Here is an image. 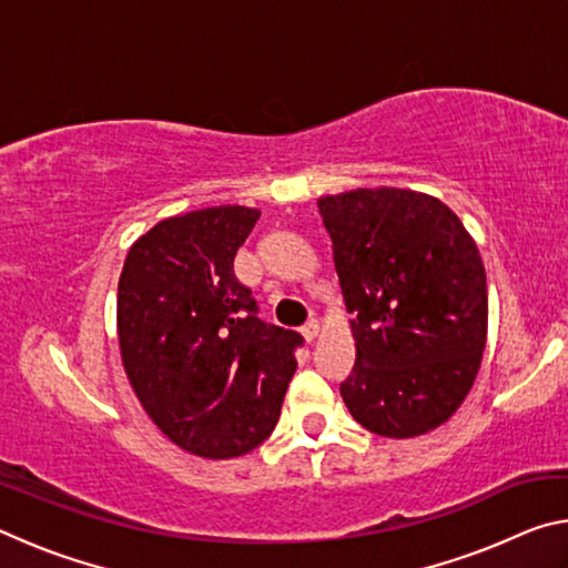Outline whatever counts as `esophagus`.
<instances>
[{
	"label": "esophagus",
	"instance_id": "obj_1",
	"mask_svg": "<svg viewBox=\"0 0 568 568\" xmlns=\"http://www.w3.org/2000/svg\"><path fill=\"white\" fill-rule=\"evenodd\" d=\"M301 333H303V338L307 341V343H311V341H315V338H318V333H321V323L318 321H307L305 325H303V328H301Z\"/></svg>",
	"mask_w": 568,
	"mask_h": 568
}]
</instances>
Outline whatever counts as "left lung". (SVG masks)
Here are the masks:
<instances>
[{
  "mask_svg": "<svg viewBox=\"0 0 568 568\" xmlns=\"http://www.w3.org/2000/svg\"><path fill=\"white\" fill-rule=\"evenodd\" d=\"M318 210L353 313L345 406L371 434H428L464 403L486 348V271L474 237L438 197L400 187L325 195Z\"/></svg>",
  "mask_w": 568,
  "mask_h": 568,
  "instance_id": "1",
  "label": "left lung"
}]
</instances>
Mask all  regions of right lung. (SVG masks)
I'll list each match as a JSON object with an SVG mask.
<instances>
[{"mask_svg": "<svg viewBox=\"0 0 568 568\" xmlns=\"http://www.w3.org/2000/svg\"><path fill=\"white\" fill-rule=\"evenodd\" d=\"M261 210L175 215L134 240L118 285L122 365L172 444L203 458L243 456L273 434L303 335L257 318L235 277Z\"/></svg>", "mask_w": 568, "mask_h": 568, "instance_id": "right-lung-1", "label": "right lung"}]
</instances>
